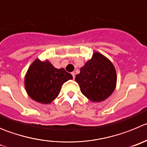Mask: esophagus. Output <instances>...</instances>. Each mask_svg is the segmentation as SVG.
I'll use <instances>...</instances> for the list:
<instances>
[{
  "mask_svg": "<svg viewBox=\"0 0 147 147\" xmlns=\"http://www.w3.org/2000/svg\"><path fill=\"white\" fill-rule=\"evenodd\" d=\"M72 77H73V79H75V72H72Z\"/></svg>",
  "mask_w": 147,
  "mask_h": 147,
  "instance_id": "34e87169",
  "label": "esophagus"
}]
</instances>
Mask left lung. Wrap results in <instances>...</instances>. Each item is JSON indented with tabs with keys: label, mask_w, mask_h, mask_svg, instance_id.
Instances as JSON below:
<instances>
[{
	"label": "left lung",
	"mask_w": 147,
	"mask_h": 147,
	"mask_svg": "<svg viewBox=\"0 0 147 147\" xmlns=\"http://www.w3.org/2000/svg\"><path fill=\"white\" fill-rule=\"evenodd\" d=\"M75 80L84 96L94 102H100L113 92L117 76L111 61L102 54L94 52L92 59L80 68Z\"/></svg>",
	"instance_id": "1"
}]
</instances>
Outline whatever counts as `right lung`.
<instances>
[{"mask_svg": "<svg viewBox=\"0 0 147 147\" xmlns=\"http://www.w3.org/2000/svg\"><path fill=\"white\" fill-rule=\"evenodd\" d=\"M72 79L63 68L56 69L48 60L36 59L25 76V88L28 96L42 104H49L59 94L61 86Z\"/></svg>", "mask_w": 147, "mask_h": 147, "instance_id": "obj_1", "label": "right lung"}]
</instances>
